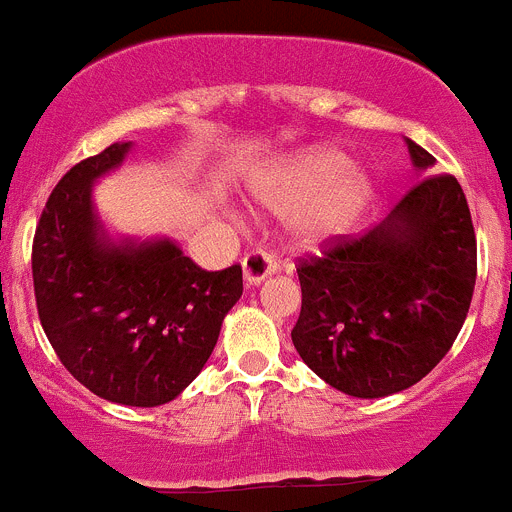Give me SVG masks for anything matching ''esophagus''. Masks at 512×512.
Wrapping results in <instances>:
<instances>
[{
  "mask_svg": "<svg viewBox=\"0 0 512 512\" xmlns=\"http://www.w3.org/2000/svg\"><path fill=\"white\" fill-rule=\"evenodd\" d=\"M241 266H244L246 283H249V286H256V283H261L263 278H268L273 271H276V258L268 254V251L256 249L244 256Z\"/></svg>",
  "mask_w": 512,
  "mask_h": 512,
  "instance_id": "1",
  "label": "esophagus"
}]
</instances>
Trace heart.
<instances>
[{
    "instance_id": "heart-1",
    "label": "heart",
    "mask_w": 512,
    "mask_h": 512,
    "mask_svg": "<svg viewBox=\"0 0 512 512\" xmlns=\"http://www.w3.org/2000/svg\"><path fill=\"white\" fill-rule=\"evenodd\" d=\"M263 199L276 206L311 201L301 214L308 239H328L356 224L373 196L366 171L351 169V159L336 149H316L288 159L263 179Z\"/></svg>"
}]
</instances>
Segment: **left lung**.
Returning <instances> with one entry per match:
<instances>
[{
  "label": "left lung",
  "instance_id": "8db88e82",
  "mask_svg": "<svg viewBox=\"0 0 512 512\" xmlns=\"http://www.w3.org/2000/svg\"><path fill=\"white\" fill-rule=\"evenodd\" d=\"M408 149L418 169L435 164ZM296 271L291 341L306 366L356 398L406 391L450 351L473 298L478 246L458 179L426 176L376 229L331 236Z\"/></svg>",
  "mask_w": 512,
  "mask_h": 512
}]
</instances>
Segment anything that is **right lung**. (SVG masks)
Returning <instances> with one entry per match:
<instances>
[{
    "instance_id": "add662e5",
    "label": "right lung",
    "mask_w": 512,
    "mask_h": 512,
    "mask_svg": "<svg viewBox=\"0 0 512 512\" xmlns=\"http://www.w3.org/2000/svg\"><path fill=\"white\" fill-rule=\"evenodd\" d=\"M126 151L106 146L59 179L34 231L32 278L39 321L64 368L99 398L151 408L199 376L244 278L239 263L206 271L169 241L99 239L91 181Z\"/></svg>"
}]
</instances>
